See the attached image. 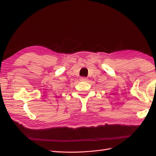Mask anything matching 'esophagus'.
Wrapping results in <instances>:
<instances>
[{
    "instance_id": "esophagus-1",
    "label": "esophagus",
    "mask_w": 156,
    "mask_h": 156,
    "mask_svg": "<svg viewBox=\"0 0 156 156\" xmlns=\"http://www.w3.org/2000/svg\"><path fill=\"white\" fill-rule=\"evenodd\" d=\"M80 81H82V82L87 81V80H88V78H86V77H81V78H80Z\"/></svg>"
}]
</instances>
